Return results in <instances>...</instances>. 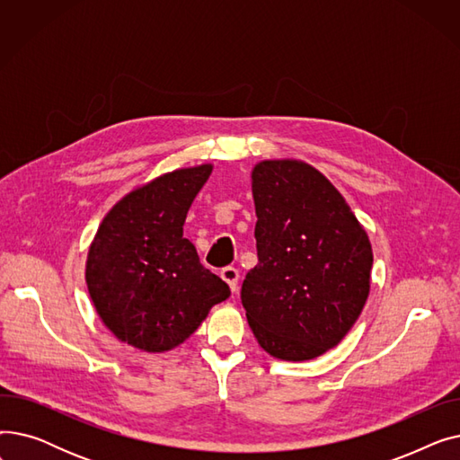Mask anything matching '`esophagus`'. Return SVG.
Listing matches in <instances>:
<instances>
[{
  "mask_svg": "<svg viewBox=\"0 0 460 460\" xmlns=\"http://www.w3.org/2000/svg\"><path fill=\"white\" fill-rule=\"evenodd\" d=\"M220 276H222V279L231 287V291L234 293L236 287H238V278H240L238 270H236L234 267H226V269L220 272Z\"/></svg>",
  "mask_w": 460,
  "mask_h": 460,
  "instance_id": "1",
  "label": "esophagus"
}]
</instances>
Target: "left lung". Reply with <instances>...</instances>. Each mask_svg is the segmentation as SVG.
<instances>
[{
	"label": "left lung",
	"instance_id": "left-lung-1",
	"mask_svg": "<svg viewBox=\"0 0 460 460\" xmlns=\"http://www.w3.org/2000/svg\"><path fill=\"white\" fill-rule=\"evenodd\" d=\"M259 262L243 283L257 343L287 361L340 345L371 291L373 250L349 203L302 160H262L252 172Z\"/></svg>",
	"mask_w": 460,
	"mask_h": 460
}]
</instances>
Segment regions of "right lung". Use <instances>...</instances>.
Returning a JSON list of instances; mask_svg holds the SVG:
<instances>
[{"instance_id": "obj_1", "label": "right lung", "mask_w": 460, "mask_h": 460, "mask_svg": "<svg viewBox=\"0 0 460 460\" xmlns=\"http://www.w3.org/2000/svg\"><path fill=\"white\" fill-rule=\"evenodd\" d=\"M212 164L182 167L120 198L96 231L85 262L93 305L119 341L167 352L199 328L229 285L207 270L188 238L186 214Z\"/></svg>"}]
</instances>
